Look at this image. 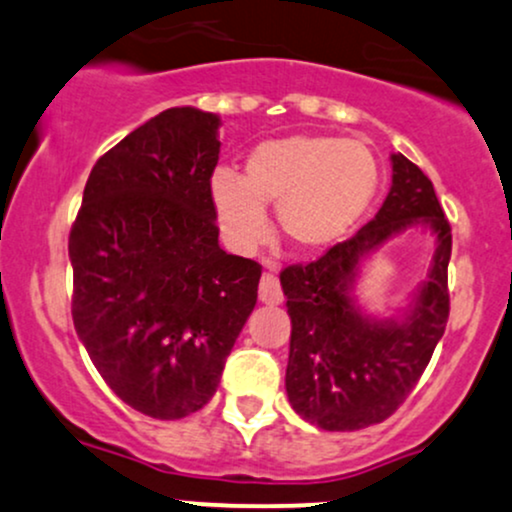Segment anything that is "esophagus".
Here are the masks:
<instances>
[{
  "mask_svg": "<svg viewBox=\"0 0 512 512\" xmlns=\"http://www.w3.org/2000/svg\"><path fill=\"white\" fill-rule=\"evenodd\" d=\"M260 301L267 305H276L284 301V293H281L279 279L272 272H264L260 281Z\"/></svg>",
  "mask_w": 512,
  "mask_h": 512,
  "instance_id": "esophagus-1",
  "label": "esophagus"
}]
</instances>
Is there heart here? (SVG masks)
Wrapping results in <instances>:
<instances>
[{
	"mask_svg": "<svg viewBox=\"0 0 512 512\" xmlns=\"http://www.w3.org/2000/svg\"><path fill=\"white\" fill-rule=\"evenodd\" d=\"M380 182L373 151L356 139L296 137L257 146L245 175L221 168L211 178V202L226 243L252 252L269 238L264 207L298 252L337 245L366 214Z\"/></svg>",
	"mask_w": 512,
	"mask_h": 512,
	"instance_id": "heart-1",
	"label": "heart"
}]
</instances>
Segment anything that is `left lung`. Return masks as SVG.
Instances as JSON below:
<instances>
[{"instance_id": "8db88e82", "label": "left lung", "mask_w": 512, "mask_h": 512, "mask_svg": "<svg viewBox=\"0 0 512 512\" xmlns=\"http://www.w3.org/2000/svg\"><path fill=\"white\" fill-rule=\"evenodd\" d=\"M416 222L437 233L427 284L402 321H370L350 298L357 264ZM450 252V223L433 182L407 156L395 154L392 187L375 219L315 262L281 272L291 315L286 392L298 416L325 431H358L395 414L424 375L448 325Z\"/></svg>"}]
</instances>
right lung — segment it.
<instances>
[{"label": "right lung", "instance_id": "obj_1", "mask_svg": "<svg viewBox=\"0 0 512 512\" xmlns=\"http://www.w3.org/2000/svg\"><path fill=\"white\" fill-rule=\"evenodd\" d=\"M216 129L168 108L129 132L93 166L69 233L76 334L110 390L163 421L214 397L262 276L219 248Z\"/></svg>", "mask_w": 512, "mask_h": 512}]
</instances>
